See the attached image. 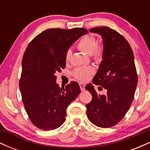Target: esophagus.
<instances>
[{
    "label": "esophagus",
    "mask_w": 150,
    "mask_h": 150,
    "mask_svg": "<svg viewBox=\"0 0 150 150\" xmlns=\"http://www.w3.org/2000/svg\"><path fill=\"white\" fill-rule=\"evenodd\" d=\"M79 85H80V89L81 91H84L85 89V85L84 83H82V82H80L79 83Z\"/></svg>",
    "instance_id": "34e87169"
}]
</instances>
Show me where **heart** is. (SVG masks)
I'll return each instance as SVG.
<instances>
[{
	"label": "heart",
	"instance_id": "b5f03b06",
	"mask_svg": "<svg viewBox=\"0 0 150 150\" xmlns=\"http://www.w3.org/2000/svg\"><path fill=\"white\" fill-rule=\"evenodd\" d=\"M77 47L81 51L87 55H91L93 60L100 61L102 59L104 53V46L102 43H97V39L93 35H85L79 40ZM71 51L68 50L65 53V61H69ZM94 68L92 66L79 67L73 71V75L77 80L85 81L91 75L94 73Z\"/></svg>",
	"mask_w": 150,
	"mask_h": 150
}]
</instances>
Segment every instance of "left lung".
Here are the masks:
<instances>
[{
    "label": "left lung",
    "instance_id": "obj_1",
    "mask_svg": "<svg viewBox=\"0 0 150 150\" xmlns=\"http://www.w3.org/2000/svg\"><path fill=\"white\" fill-rule=\"evenodd\" d=\"M89 31L100 34L104 46L103 60L92 82L107 92L100 95L92 84L86 85L92 95L86 105L87 114L94 125L110 128L123 119L134 99L137 84L134 55L128 41L116 30L102 27Z\"/></svg>",
    "mask_w": 150,
    "mask_h": 150
}]
</instances>
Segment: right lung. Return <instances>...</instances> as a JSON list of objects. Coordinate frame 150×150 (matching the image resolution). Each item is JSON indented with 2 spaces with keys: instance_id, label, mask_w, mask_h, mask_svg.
I'll return each mask as SVG.
<instances>
[{
  "instance_id": "right-lung-1",
  "label": "right lung",
  "mask_w": 150,
  "mask_h": 150,
  "mask_svg": "<svg viewBox=\"0 0 150 150\" xmlns=\"http://www.w3.org/2000/svg\"><path fill=\"white\" fill-rule=\"evenodd\" d=\"M84 28L48 29L38 34L26 49L22 61L19 86L25 111L33 125L44 130L63 124L66 108L80 92L72 81L64 87L56 83V72L65 67V53L81 36Z\"/></svg>"
}]
</instances>
